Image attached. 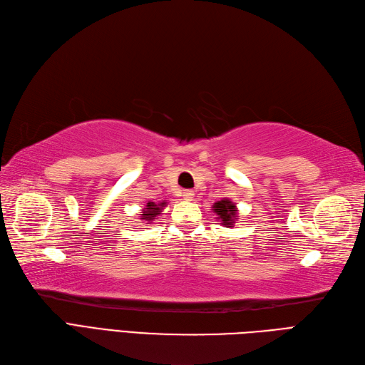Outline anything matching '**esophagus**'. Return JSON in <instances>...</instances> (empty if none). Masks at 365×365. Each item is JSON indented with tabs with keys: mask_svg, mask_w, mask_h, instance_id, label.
<instances>
[{
	"mask_svg": "<svg viewBox=\"0 0 365 365\" xmlns=\"http://www.w3.org/2000/svg\"><path fill=\"white\" fill-rule=\"evenodd\" d=\"M182 197H184L185 200H192V199L195 197V192H193V190H184V192H182Z\"/></svg>",
	"mask_w": 365,
	"mask_h": 365,
	"instance_id": "34e87169",
	"label": "esophagus"
}]
</instances>
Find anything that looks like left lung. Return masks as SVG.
<instances>
[{"mask_svg":"<svg viewBox=\"0 0 365 365\" xmlns=\"http://www.w3.org/2000/svg\"><path fill=\"white\" fill-rule=\"evenodd\" d=\"M212 210L219 216L217 219L222 220V225H225L226 228H232L237 217V207L234 202H231L230 199H222L212 205Z\"/></svg>","mask_w":365,"mask_h":365,"instance_id":"8db88e82","label":"left lung"}]
</instances>
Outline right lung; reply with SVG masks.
I'll use <instances>...</instances> for the list:
<instances>
[{
	"mask_svg": "<svg viewBox=\"0 0 365 365\" xmlns=\"http://www.w3.org/2000/svg\"><path fill=\"white\" fill-rule=\"evenodd\" d=\"M163 207H166V202H148V205L143 208V215H140L142 217L140 219H143V220H148V222H150V220H154L158 215H161V210H163Z\"/></svg>",
	"mask_w": 365,
	"mask_h": 365,
	"instance_id": "1",
	"label": "right lung"
}]
</instances>
